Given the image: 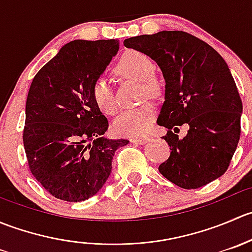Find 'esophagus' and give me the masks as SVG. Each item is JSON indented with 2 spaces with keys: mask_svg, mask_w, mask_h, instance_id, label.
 <instances>
[{
  "mask_svg": "<svg viewBox=\"0 0 252 252\" xmlns=\"http://www.w3.org/2000/svg\"><path fill=\"white\" fill-rule=\"evenodd\" d=\"M149 140L150 138H131L130 142H133V144H138V145H144Z\"/></svg>",
  "mask_w": 252,
  "mask_h": 252,
  "instance_id": "obj_1",
  "label": "esophagus"
}]
</instances>
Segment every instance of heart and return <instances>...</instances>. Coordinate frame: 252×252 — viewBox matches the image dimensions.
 <instances>
[{
	"label": "heart",
	"instance_id": "obj_1",
	"mask_svg": "<svg viewBox=\"0 0 252 252\" xmlns=\"http://www.w3.org/2000/svg\"><path fill=\"white\" fill-rule=\"evenodd\" d=\"M155 64L151 58L140 51H126L116 65V73L123 78L141 81L142 94L155 97L159 93V85L152 77ZM91 96L96 106L103 113L113 114L117 111V101L110 81L105 78H97L91 86ZM155 107L150 103L128 108L116 118L113 129L121 135L138 138L149 134L155 119Z\"/></svg>",
	"mask_w": 252,
	"mask_h": 252
}]
</instances>
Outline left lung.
Here are the masks:
<instances>
[{"label": "left lung", "mask_w": 252, "mask_h": 252, "mask_svg": "<svg viewBox=\"0 0 252 252\" xmlns=\"http://www.w3.org/2000/svg\"><path fill=\"white\" fill-rule=\"evenodd\" d=\"M157 63L163 75L164 102L157 124L171 146L158 171L183 189H197L225 173L240 139L243 102L229 67L202 40L184 32H158L124 41ZM187 123L184 138L175 131Z\"/></svg>", "instance_id": "left-lung-1"}]
</instances>
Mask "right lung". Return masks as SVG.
<instances>
[{
    "label": "right lung",
    "mask_w": 252,
    "mask_h": 252,
    "mask_svg": "<svg viewBox=\"0 0 252 252\" xmlns=\"http://www.w3.org/2000/svg\"><path fill=\"white\" fill-rule=\"evenodd\" d=\"M119 50L118 40H74L58 51L32 79L23 133L35 179L63 201H85L97 194L126 139H108V121L91 96Z\"/></svg>",
    "instance_id": "add662e5"
}]
</instances>
